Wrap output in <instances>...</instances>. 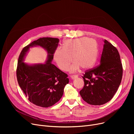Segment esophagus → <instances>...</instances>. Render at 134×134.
<instances>
[{"label":"esophagus","mask_w":134,"mask_h":134,"mask_svg":"<svg viewBox=\"0 0 134 134\" xmlns=\"http://www.w3.org/2000/svg\"><path fill=\"white\" fill-rule=\"evenodd\" d=\"M78 76L76 75H73L71 76V79H73V80H74V79H75L76 78H78Z\"/></svg>","instance_id":"34e87169"}]
</instances>
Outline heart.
I'll use <instances>...</instances> for the list:
<instances>
[{"instance_id":"b5f03b06","label":"heart","mask_w":134,"mask_h":134,"mask_svg":"<svg viewBox=\"0 0 134 134\" xmlns=\"http://www.w3.org/2000/svg\"><path fill=\"white\" fill-rule=\"evenodd\" d=\"M98 53L97 42L92 38L82 37L67 40L63 44V48H58L54 53V58L59 68L66 71L69 68L72 73L80 69L92 67L96 62Z\"/></svg>"}]
</instances>
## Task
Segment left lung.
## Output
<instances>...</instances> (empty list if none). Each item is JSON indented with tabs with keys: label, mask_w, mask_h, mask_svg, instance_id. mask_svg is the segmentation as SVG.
Returning a JSON list of instances; mask_svg holds the SVG:
<instances>
[{
	"label": "left lung",
	"mask_w": 134,
	"mask_h": 134,
	"mask_svg": "<svg viewBox=\"0 0 134 134\" xmlns=\"http://www.w3.org/2000/svg\"><path fill=\"white\" fill-rule=\"evenodd\" d=\"M104 42L100 64L82 76L84 86L80 94L90 105H100L110 101L122 81L123 68L117 49L107 40Z\"/></svg>",
	"instance_id": "left-lung-1"
}]
</instances>
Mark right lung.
<instances>
[{
    "mask_svg": "<svg viewBox=\"0 0 134 134\" xmlns=\"http://www.w3.org/2000/svg\"><path fill=\"white\" fill-rule=\"evenodd\" d=\"M59 42L56 38H40L25 47L19 56L16 71L18 84L28 100L38 107L48 108L59 101L69 82L67 74L52 63ZM36 46L47 51L46 62L33 65L24 63L30 48Z\"/></svg>",
    "mask_w": 134,
    "mask_h": 134,
    "instance_id": "add662e5",
    "label": "right lung"
}]
</instances>
